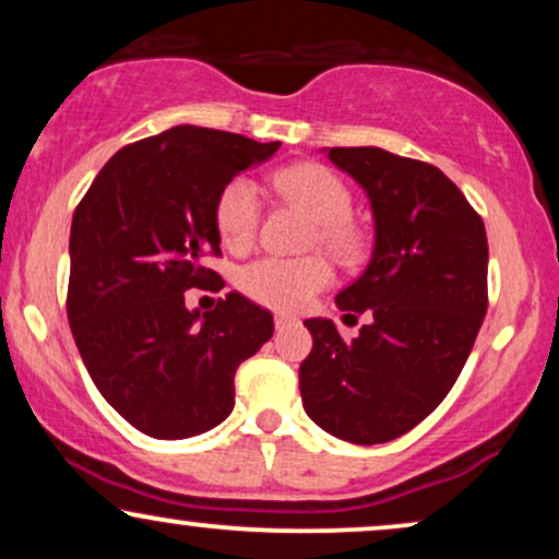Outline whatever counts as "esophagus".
Instances as JSON below:
<instances>
[{
    "mask_svg": "<svg viewBox=\"0 0 559 559\" xmlns=\"http://www.w3.org/2000/svg\"><path fill=\"white\" fill-rule=\"evenodd\" d=\"M288 325H294V318L288 316H275V331H284Z\"/></svg>",
    "mask_w": 559,
    "mask_h": 559,
    "instance_id": "34e87169",
    "label": "esophagus"
}]
</instances>
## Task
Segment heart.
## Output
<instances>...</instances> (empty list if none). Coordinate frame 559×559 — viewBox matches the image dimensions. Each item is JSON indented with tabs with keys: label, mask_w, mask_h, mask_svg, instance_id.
<instances>
[{
	"label": "heart",
	"mask_w": 559,
	"mask_h": 559,
	"mask_svg": "<svg viewBox=\"0 0 559 559\" xmlns=\"http://www.w3.org/2000/svg\"><path fill=\"white\" fill-rule=\"evenodd\" d=\"M273 186L318 221L316 243H323L338 260H357L365 252V236L349 223L352 194L336 173L316 163H299L278 170ZM260 226L258 186L249 178H234L215 199V228L230 252H243L254 241ZM333 281L323 258H260L239 271V288L258 305L281 312H297L310 305L318 292Z\"/></svg>",
	"instance_id": "heart-1"
}]
</instances>
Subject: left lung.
Returning a JSON list of instances; mask_svg holds the SVG:
<instances>
[{"label": "left lung", "instance_id": "8db88e82", "mask_svg": "<svg viewBox=\"0 0 559 559\" xmlns=\"http://www.w3.org/2000/svg\"><path fill=\"white\" fill-rule=\"evenodd\" d=\"M329 157L362 186L376 221L373 258L336 305L373 320L352 342L331 320H305L312 352L299 391L323 431L370 447L413 431L457 381L489 305V241L433 165L378 146H333Z\"/></svg>", "mask_w": 559, "mask_h": 559}]
</instances>
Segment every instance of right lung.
<instances>
[{"label":"right lung","mask_w":559,"mask_h":559,"mask_svg":"<svg viewBox=\"0 0 559 559\" xmlns=\"http://www.w3.org/2000/svg\"><path fill=\"white\" fill-rule=\"evenodd\" d=\"M281 141L176 126L115 152L70 226L68 323L99 394L152 439H189L234 409L236 368L273 336V316L239 292L215 310L189 288H223L215 199Z\"/></svg>","instance_id":"add662e5"}]
</instances>
